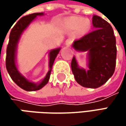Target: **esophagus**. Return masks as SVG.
I'll list each match as a JSON object with an SVG mask.
<instances>
[{"label":"esophagus","mask_w":126,"mask_h":126,"mask_svg":"<svg viewBox=\"0 0 126 126\" xmlns=\"http://www.w3.org/2000/svg\"><path fill=\"white\" fill-rule=\"evenodd\" d=\"M72 43H73V39H72V38H68V39H66V45L69 46L71 45Z\"/></svg>","instance_id":"1"}]
</instances>
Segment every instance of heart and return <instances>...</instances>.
<instances>
[{
    "instance_id": "1",
    "label": "heart",
    "mask_w": 126,
    "mask_h": 126,
    "mask_svg": "<svg viewBox=\"0 0 126 126\" xmlns=\"http://www.w3.org/2000/svg\"><path fill=\"white\" fill-rule=\"evenodd\" d=\"M65 27L74 30L78 29L79 33L83 34L88 31L90 26V22L88 19H83L82 17H71L66 19L64 22Z\"/></svg>"
}]
</instances>
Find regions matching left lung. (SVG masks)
<instances>
[{
	"mask_svg": "<svg viewBox=\"0 0 126 126\" xmlns=\"http://www.w3.org/2000/svg\"><path fill=\"white\" fill-rule=\"evenodd\" d=\"M94 31L74 42L76 50L88 51L89 69H80L75 57L71 61V70L76 80L80 85L97 88L112 76L116 60V37L110 24L99 16L93 15Z\"/></svg>",
	"mask_w": 126,
	"mask_h": 126,
	"instance_id": "8db88e82",
	"label": "left lung"
}]
</instances>
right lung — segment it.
<instances>
[{
  "instance_id": "add662e5",
  "label": "right lung",
  "mask_w": 126,
  "mask_h": 126,
  "mask_svg": "<svg viewBox=\"0 0 126 126\" xmlns=\"http://www.w3.org/2000/svg\"><path fill=\"white\" fill-rule=\"evenodd\" d=\"M43 12L38 13H33L29 15H26L24 17H22L18 22L15 24V25L12 29L10 37H9V43L7 44V50H6V60H5V65L7 69V72L10 76L11 77L12 80L19 86L21 88L27 91H35L42 88L47 83L50 76L51 70L53 65L54 61L55 60L56 57L57 55L60 48H57L55 50H53L50 52V70L47 72L46 78L43 79L40 84L37 85L29 82L24 77H23L19 72L17 70L16 65H15V52L18 41L19 39V37L27 29V27L29 25V24L38 15H43Z\"/></svg>"
}]
</instances>
